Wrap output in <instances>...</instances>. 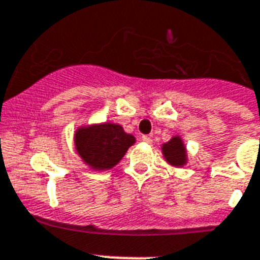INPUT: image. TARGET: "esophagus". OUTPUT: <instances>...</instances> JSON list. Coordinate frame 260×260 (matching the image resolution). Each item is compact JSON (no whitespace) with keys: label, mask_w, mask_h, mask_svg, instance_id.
<instances>
[{"label":"esophagus","mask_w":260,"mask_h":260,"mask_svg":"<svg viewBox=\"0 0 260 260\" xmlns=\"http://www.w3.org/2000/svg\"><path fill=\"white\" fill-rule=\"evenodd\" d=\"M141 141H142V142H145V143H148V145H150V143H151V142H152V139L150 138L148 135H142V137H141Z\"/></svg>","instance_id":"34e87169"}]
</instances>
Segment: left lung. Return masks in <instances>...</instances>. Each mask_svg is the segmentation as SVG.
Segmentation results:
<instances>
[{"instance_id":"8db88e82","label":"left lung","mask_w":260,"mask_h":260,"mask_svg":"<svg viewBox=\"0 0 260 260\" xmlns=\"http://www.w3.org/2000/svg\"><path fill=\"white\" fill-rule=\"evenodd\" d=\"M161 154L164 160L175 168H181L187 166L188 156L187 146L184 143L181 135H174L168 142L161 145Z\"/></svg>"}]
</instances>
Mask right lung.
Returning <instances> with one entry per match:
<instances>
[{
  "mask_svg": "<svg viewBox=\"0 0 260 260\" xmlns=\"http://www.w3.org/2000/svg\"><path fill=\"white\" fill-rule=\"evenodd\" d=\"M75 150L90 170H112L135 143V137L113 122L81 125L73 134Z\"/></svg>",
  "mask_w": 260,
  "mask_h": 260,
  "instance_id": "right-lung-1",
  "label": "right lung"
}]
</instances>
